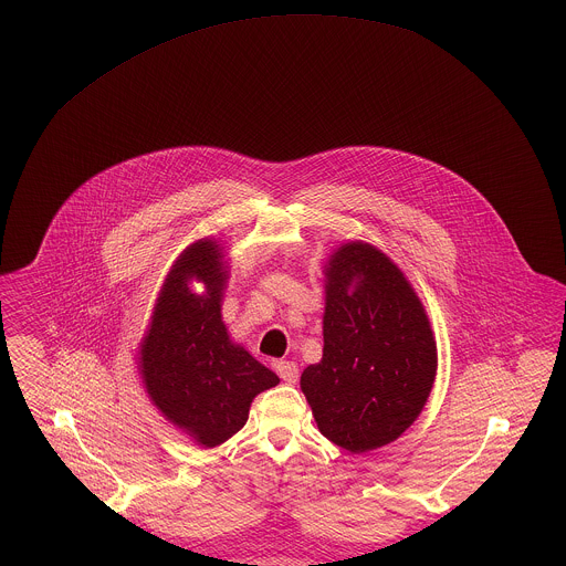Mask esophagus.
<instances>
[{"instance_id":"34e87169","label":"esophagus","mask_w":566,"mask_h":566,"mask_svg":"<svg viewBox=\"0 0 566 566\" xmlns=\"http://www.w3.org/2000/svg\"><path fill=\"white\" fill-rule=\"evenodd\" d=\"M274 368H276L279 377H281L285 384H296V381H298V366H296L294 361L281 359V361L274 364Z\"/></svg>"}]
</instances>
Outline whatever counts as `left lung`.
<instances>
[{
	"label": "left lung",
	"mask_w": 566,
	"mask_h": 566,
	"mask_svg": "<svg viewBox=\"0 0 566 566\" xmlns=\"http://www.w3.org/2000/svg\"><path fill=\"white\" fill-rule=\"evenodd\" d=\"M323 359L301 390L324 438L366 453L395 442L420 416L438 348L401 268L377 245L339 243L324 263Z\"/></svg>",
	"instance_id": "1"
}]
</instances>
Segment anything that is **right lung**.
I'll return each instance as SVG.
<instances>
[{"mask_svg":"<svg viewBox=\"0 0 566 566\" xmlns=\"http://www.w3.org/2000/svg\"><path fill=\"white\" fill-rule=\"evenodd\" d=\"M222 248L202 238L176 256L137 350L148 399L202 449L235 436L252 399L279 384L270 368L231 339L222 321L229 283ZM196 282L203 287L200 293L192 287Z\"/></svg>","mask_w":566,"mask_h":566,"instance_id":"right-lung-1","label":"right lung"}]
</instances>
